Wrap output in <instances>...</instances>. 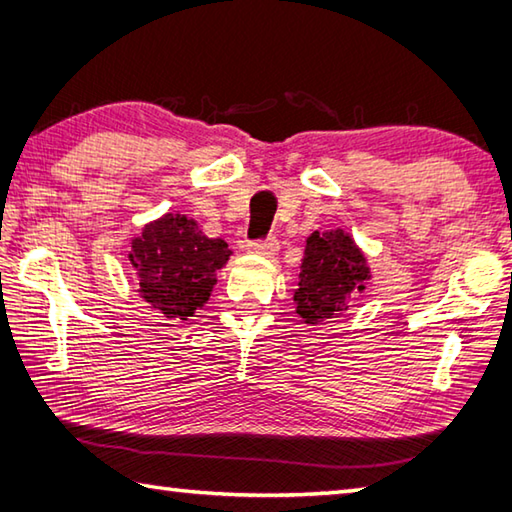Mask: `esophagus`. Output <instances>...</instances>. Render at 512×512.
I'll list each match as a JSON object with an SVG mask.
<instances>
[{
	"mask_svg": "<svg viewBox=\"0 0 512 512\" xmlns=\"http://www.w3.org/2000/svg\"><path fill=\"white\" fill-rule=\"evenodd\" d=\"M277 248H279V242L275 237H268V239H262V242L248 244L250 253H255L259 257H273L277 253Z\"/></svg>",
	"mask_w": 512,
	"mask_h": 512,
	"instance_id": "obj_1",
	"label": "esophagus"
}]
</instances>
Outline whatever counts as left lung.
<instances>
[{
	"label": "left lung",
	"mask_w": 512,
	"mask_h": 512,
	"mask_svg": "<svg viewBox=\"0 0 512 512\" xmlns=\"http://www.w3.org/2000/svg\"><path fill=\"white\" fill-rule=\"evenodd\" d=\"M372 279L363 250L356 246L350 233L314 231L306 239L301 259L299 284L295 290V306L303 323L317 325L323 319L347 310L354 292L365 290Z\"/></svg>",
	"instance_id": "1"
}]
</instances>
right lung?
I'll return each mask as SVG.
<instances>
[{"label":"right lung","instance_id":"add662e5","mask_svg":"<svg viewBox=\"0 0 512 512\" xmlns=\"http://www.w3.org/2000/svg\"><path fill=\"white\" fill-rule=\"evenodd\" d=\"M228 257L224 239L206 237L187 215L165 213L132 239L129 262L138 295L162 317L187 321L209 301Z\"/></svg>","mask_w":512,"mask_h":512}]
</instances>
